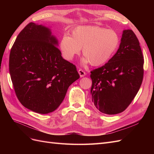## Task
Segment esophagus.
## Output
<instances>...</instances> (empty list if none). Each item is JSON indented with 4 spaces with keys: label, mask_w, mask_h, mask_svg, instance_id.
<instances>
[{
    "label": "esophagus",
    "mask_w": 154,
    "mask_h": 154,
    "mask_svg": "<svg viewBox=\"0 0 154 154\" xmlns=\"http://www.w3.org/2000/svg\"><path fill=\"white\" fill-rule=\"evenodd\" d=\"M78 73H79V74H80V77H83V76H85V72L83 71L82 69H79L78 70Z\"/></svg>",
    "instance_id": "34e87169"
}]
</instances>
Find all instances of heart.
I'll list each match as a JSON object with an SVG mask.
<instances>
[{"label": "heart", "instance_id": "1", "mask_svg": "<svg viewBox=\"0 0 154 154\" xmlns=\"http://www.w3.org/2000/svg\"><path fill=\"white\" fill-rule=\"evenodd\" d=\"M120 38L115 31L100 26H79L60 41L63 57L71 60L82 48L83 63L100 66L112 57L119 48Z\"/></svg>", "mask_w": 154, "mask_h": 154}]
</instances>
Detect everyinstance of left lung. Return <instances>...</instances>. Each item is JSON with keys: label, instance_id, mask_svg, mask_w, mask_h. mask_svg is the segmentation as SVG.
I'll return each mask as SVG.
<instances>
[{"label": "left lung", "instance_id": "left-lung-1", "mask_svg": "<svg viewBox=\"0 0 154 154\" xmlns=\"http://www.w3.org/2000/svg\"><path fill=\"white\" fill-rule=\"evenodd\" d=\"M144 58L132 30L123 32L119 48L104 66L91 72L92 100L101 112H122L131 103L141 85Z\"/></svg>", "mask_w": 154, "mask_h": 154}]
</instances>
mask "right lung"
Returning a JSON list of instances; mask_svg holds the SVG:
<instances>
[{"label":"right lung","instance_id":"add662e5","mask_svg":"<svg viewBox=\"0 0 154 154\" xmlns=\"http://www.w3.org/2000/svg\"><path fill=\"white\" fill-rule=\"evenodd\" d=\"M51 30L30 22L17 36L10 54L9 69L21 104L48 114L62 103L69 87L80 78L76 66L64 60Z\"/></svg>","mask_w":154,"mask_h":154}]
</instances>
